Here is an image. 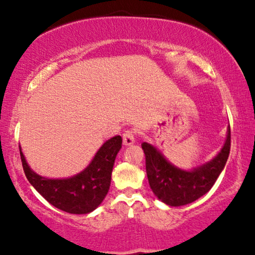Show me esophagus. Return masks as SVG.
<instances>
[{"label": "esophagus", "instance_id": "obj_1", "mask_svg": "<svg viewBox=\"0 0 255 255\" xmlns=\"http://www.w3.org/2000/svg\"><path fill=\"white\" fill-rule=\"evenodd\" d=\"M124 144L125 145H131L135 143V137H134V131L133 130H126L124 133Z\"/></svg>", "mask_w": 255, "mask_h": 255}]
</instances>
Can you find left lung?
I'll list each match as a JSON object with an SVG mask.
<instances>
[{
    "mask_svg": "<svg viewBox=\"0 0 255 255\" xmlns=\"http://www.w3.org/2000/svg\"><path fill=\"white\" fill-rule=\"evenodd\" d=\"M141 145L145 155V171L152 192L165 204L181 206L201 198L216 183L230 155L231 129L229 127L226 141L218 155L190 171L172 165L154 145L147 142Z\"/></svg>",
    "mask_w": 255,
    "mask_h": 255,
    "instance_id": "obj_1",
    "label": "left lung"
}]
</instances>
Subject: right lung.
<instances>
[{"mask_svg": "<svg viewBox=\"0 0 255 255\" xmlns=\"http://www.w3.org/2000/svg\"><path fill=\"white\" fill-rule=\"evenodd\" d=\"M120 135L101 145L92 161L83 171L69 178L52 179L31 170L19 148L24 174L33 188L51 205L73 215H86L101 204L111 185L115 157L121 149Z\"/></svg>", "mask_w": 255, "mask_h": 255, "instance_id": "obj_1", "label": "right lung"}]
</instances>
